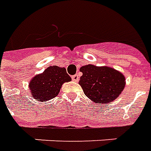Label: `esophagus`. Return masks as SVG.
Returning a JSON list of instances; mask_svg holds the SVG:
<instances>
[{"mask_svg":"<svg viewBox=\"0 0 151 151\" xmlns=\"http://www.w3.org/2000/svg\"><path fill=\"white\" fill-rule=\"evenodd\" d=\"M72 79L73 81H76V82H78L79 81V76L78 74H75V75H73L72 77Z\"/></svg>","mask_w":151,"mask_h":151,"instance_id":"1","label":"esophagus"}]
</instances>
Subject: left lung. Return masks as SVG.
Returning <instances> with one entry per match:
<instances>
[{
    "instance_id": "8db88e82",
    "label": "left lung",
    "mask_w": 151,
    "mask_h": 151,
    "mask_svg": "<svg viewBox=\"0 0 151 151\" xmlns=\"http://www.w3.org/2000/svg\"><path fill=\"white\" fill-rule=\"evenodd\" d=\"M81 86L87 98L98 104L111 103L126 86L125 76L112 67L86 65L80 68Z\"/></svg>"
}]
</instances>
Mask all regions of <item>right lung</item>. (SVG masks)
Here are the masks:
<instances>
[{
  "label": "right lung",
  "mask_w": 151,
  "mask_h": 151,
  "mask_svg": "<svg viewBox=\"0 0 151 151\" xmlns=\"http://www.w3.org/2000/svg\"><path fill=\"white\" fill-rule=\"evenodd\" d=\"M71 81L66 70L58 65L49 66L44 72L37 74L29 83L30 94L40 102L49 101L58 96L61 86Z\"/></svg>",
  "instance_id": "1"
}]
</instances>
